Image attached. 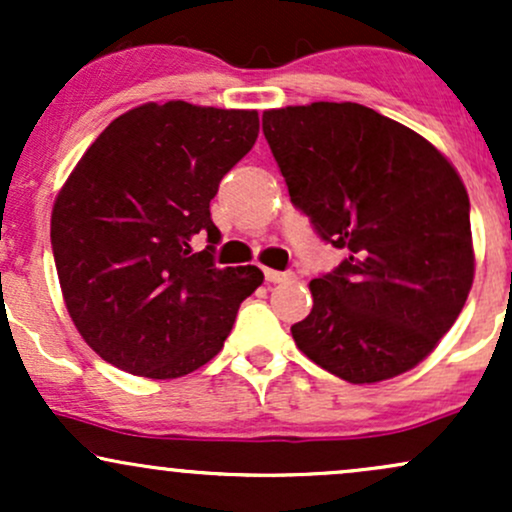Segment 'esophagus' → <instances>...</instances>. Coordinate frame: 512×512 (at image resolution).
Listing matches in <instances>:
<instances>
[{
    "mask_svg": "<svg viewBox=\"0 0 512 512\" xmlns=\"http://www.w3.org/2000/svg\"><path fill=\"white\" fill-rule=\"evenodd\" d=\"M291 272H279V269H264V279L269 281V284H281V281H289L291 279Z\"/></svg>",
    "mask_w": 512,
    "mask_h": 512,
    "instance_id": "obj_1",
    "label": "esophagus"
}]
</instances>
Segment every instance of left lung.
Listing matches in <instances>:
<instances>
[{
	"label": "left lung",
	"mask_w": 512,
	"mask_h": 512,
	"mask_svg": "<svg viewBox=\"0 0 512 512\" xmlns=\"http://www.w3.org/2000/svg\"><path fill=\"white\" fill-rule=\"evenodd\" d=\"M262 132L293 207L349 252L310 281L291 327L317 366L354 385L395 378L436 349L474 279L469 197L414 129L358 103L267 110Z\"/></svg>",
	"instance_id": "1"
}]
</instances>
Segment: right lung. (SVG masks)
Masks as SVG:
<instances>
[{
  "instance_id": "add662e5",
  "label": "right lung",
  "mask_w": 512,
  "mask_h": 512,
  "mask_svg": "<svg viewBox=\"0 0 512 512\" xmlns=\"http://www.w3.org/2000/svg\"><path fill=\"white\" fill-rule=\"evenodd\" d=\"M257 132V110L144 103L76 163L52 207V255L69 317L103 361L168 380L219 354L264 274L216 267L209 202Z\"/></svg>"
}]
</instances>
